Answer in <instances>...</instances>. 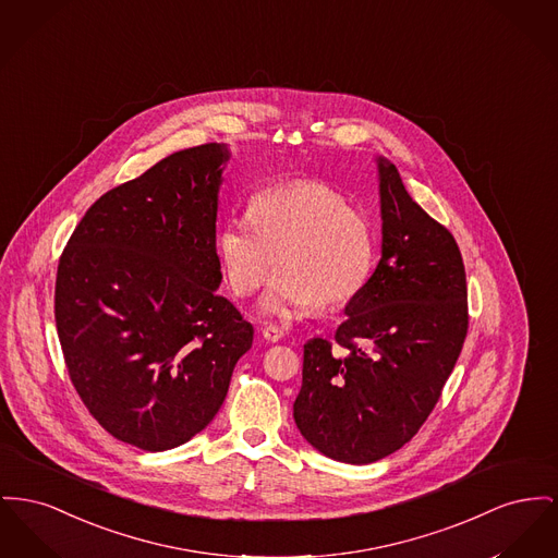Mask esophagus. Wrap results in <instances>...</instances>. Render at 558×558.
Here are the masks:
<instances>
[{
  "instance_id": "esophagus-1",
  "label": "esophagus",
  "mask_w": 558,
  "mask_h": 558,
  "mask_svg": "<svg viewBox=\"0 0 558 558\" xmlns=\"http://www.w3.org/2000/svg\"><path fill=\"white\" fill-rule=\"evenodd\" d=\"M262 337L265 341H269V343H276V341H280L284 337V332L280 328L274 327V325H267V327L262 328Z\"/></svg>"
}]
</instances>
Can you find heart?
Masks as SVG:
<instances>
[{
    "label": "heart",
    "instance_id": "1",
    "mask_svg": "<svg viewBox=\"0 0 558 558\" xmlns=\"http://www.w3.org/2000/svg\"><path fill=\"white\" fill-rule=\"evenodd\" d=\"M217 255L235 295L257 293L276 259L280 271L262 312L303 316L361 295L377 262V238L368 217L337 190L295 181L251 197L246 219L221 226Z\"/></svg>",
    "mask_w": 558,
    "mask_h": 558
}]
</instances>
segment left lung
I'll list each match as a JSON object with an SVG mask.
<instances>
[{
	"label": "left lung",
	"instance_id": "obj_1",
	"mask_svg": "<svg viewBox=\"0 0 558 558\" xmlns=\"http://www.w3.org/2000/svg\"><path fill=\"white\" fill-rule=\"evenodd\" d=\"M381 259L345 305L339 348L303 345L293 404L301 436L323 456L373 463L398 451L438 402L468 332L458 242L409 196L392 162L377 158Z\"/></svg>",
	"mask_w": 558,
	"mask_h": 558
}]
</instances>
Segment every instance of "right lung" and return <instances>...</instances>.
<instances>
[{
	"label": "right lung",
	"instance_id": "add662e5",
	"mask_svg": "<svg viewBox=\"0 0 558 558\" xmlns=\"http://www.w3.org/2000/svg\"><path fill=\"white\" fill-rule=\"evenodd\" d=\"M230 149L177 151L100 196L71 233L54 318L73 388L143 451L187 442L221 409L253 325L217 295V208Z\"/></svg>",
	"mask_w": 558,
	"mask_h": 558
}]
</instances>
